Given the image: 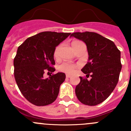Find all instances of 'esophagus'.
Returning a JSON list of instances; mask_svg holds the SVG:
<instances>
[{
  "label": "esophagus",
  "mask_w": 131,
  "mask_h": 131,
  "mask_svg": "<svg viewBox=\"0 0 131 131\" xmlns=\"http://www.w3.org/2000/svg\"><path fill=\"white\" fill-rule=\"evenodd\" d=\"M71 77V75H66L67 78H70Z\"/></svg>",
  "instance_id": "obj_1"
}]
</instances>
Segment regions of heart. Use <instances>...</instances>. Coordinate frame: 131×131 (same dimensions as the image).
<instances>
[{"mask_svg": "<svg viewBox=\"0 0 131 131\" xmlns=\"http://www.w3.org/2000/svg\"><path fill=\"white\" fill-rule=\"evenodd\" d=\"M81 42L80 41H74L72 42V45H75V44ZM60 46H58L56 48H55V50L54 52V56L55 58H57L58 57L59 54V50H60ZM77 68L75 65L72 64V63H69L68 62H64V63L60 64L58 66L59 71H62V72L67 73H73L75 71V69Z\"/></svg>", "mask_w": 131, "mask_h": 131, "instance_id": "obj_1", "label": "heart"}]
</instances>
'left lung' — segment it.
<instances>
[{
    "mask_svg": "<svg viewBox=\"0 0 131 131\" xmlns=\"http://www.w3.org/2000/svg\"><path fill=\"white\" fill-rule=\"evenodd\" d=\"M86 44L89 62L81 71L91 80L80 77L75 88L78 100L88 106H96L111 94L121 72V52L110 39L94 32H76L71 35Z\"/></svg>",
    "mask_w": 131,
    "mask_h": 131,
    "instance_id": "left-lung-1",
    "label": "left lung"
}]
</instances>
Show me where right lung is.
<instances>
[{"label": "right lung", "mask_w": 131, "mask_h": 131, "mask_svg": "<svg viewBox=\"0 0 131 131\" xmlns=\"http://www.w3.org/2000/svg\"><path fill=\"white\" fill-rule=\"evenodd\" d=\"M70 33L41 32L29 37L18 47L14 60V77L27 100L37 106L50 104L57 98L66 74L59 72L44 78L46 70L54 72L56 47Z\"/></svg>", "instance_id": "right-lung-1"}]
</instances>
